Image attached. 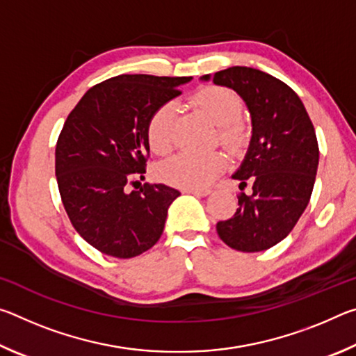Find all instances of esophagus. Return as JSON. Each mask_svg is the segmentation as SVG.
I'll list each match as a JSON object with an SVG mask.
<instances>
[{
  "label": "esophagus",
  "instance_id": "34e87169",
  "mask_svg": "<svg viewBox=\"0 0 356 356\" xmlns=\"http://www.w3.org/2000/svg\"><path fill=\"white\" fill-rule=\"evenodd\" d=\"M185 193H190V195H196V196H207L210 195L209 188H184Z\"/></svg>",
  "mask_w": 356,
  "mask_h": 356
}]
</instances>
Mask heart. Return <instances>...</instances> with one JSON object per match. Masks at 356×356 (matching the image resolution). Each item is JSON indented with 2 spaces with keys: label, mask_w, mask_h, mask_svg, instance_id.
Instances as JSON below:
<instances>
[{
  "label": "heart",
  "mask_w": 356,
  "mask_h": 356,
  "mask_svg": "<svg viewBox=\"0 0 356 356\" xmlns=\"http://www.w3.org/2000/svg\"><path fill=\"white\" fill-rule=\"evenodd\" d=\"M190 104L216 124L218 140L231 150H237L248 140V125L242 118L243 102L231 89L206 86L191 95ZM176 108L168 102L156 108L149 118L146 138L152 152L165 155L172 149V129ZM226 156L220 150L206 154L184 152L159 166V177L163 182L182 188L207 186L225 170Z\"/></svg>",
  "instance_id": "b5f03b06"
}]
</instances>
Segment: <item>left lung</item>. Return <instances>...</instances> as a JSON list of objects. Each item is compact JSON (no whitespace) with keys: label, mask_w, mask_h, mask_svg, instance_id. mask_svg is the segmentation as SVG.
Segmentation results:
<instances>
[{"label":"left lung","mask_w":356,"mask_h":356,"mask_svg":"<svg viewBox=\"0 0 356 356\" xmlns=\"http://www.w3.org/2000/svg\"><path fill=\"white\" fill-rule=\"evenodd\" d=\"M201 80L231 88L248 106L252 136L232 179L251 193L238 195V209L216 222L227 246L257 252L280 243L308 206L318 166L316 130L303 102L278 78L251 67H229Z\"/></svg>","instance_id":"1"}]
</instances>
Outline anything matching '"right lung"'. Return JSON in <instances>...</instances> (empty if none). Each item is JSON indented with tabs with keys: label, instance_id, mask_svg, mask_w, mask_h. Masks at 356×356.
Wrapping results in <instances>:
<instances>
[{
	"label": "right lung",
	"instance_id": "right-lung-1",
	"mask_svg": "<svg viewBox=\"0 0 356 356\" xmlns=\"http://www.w3.org/2000/svg\"><path fill=\"white\" fill-rule=\"evenodd\" d=\"M191 76L119 75L95 84L65 119L56 143V180L75 231L104 254L130 259L159 242L180 193L140 185L146 172V129L156 108Z\"/></svg>",
	"mask_w": 356,
	"mask_h": 356
}]
</instances>
